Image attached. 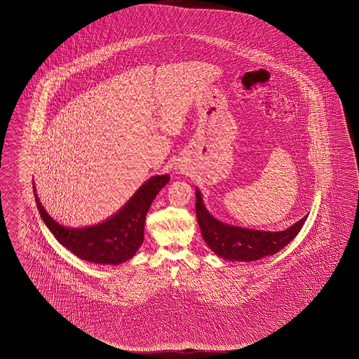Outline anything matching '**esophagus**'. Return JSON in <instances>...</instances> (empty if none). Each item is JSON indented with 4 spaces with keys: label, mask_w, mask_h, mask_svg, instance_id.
I'll return each instance as SVG.
<instances>
[{
    "label": "esophagus",
    "mask_w": 359,
    "mask_h": 359,
    "mask_svg": "<svg viewBox=\"0 0 359 359\" xmlns=\"http://www.w3.org/2000/svg\"><path fill=\"white\" fill-rule=\"evenodd\" d=\"M179 169H180V170H182V168H179Z\"/></svg>",
    "instance_id": "obj_1"
}]
</instances>
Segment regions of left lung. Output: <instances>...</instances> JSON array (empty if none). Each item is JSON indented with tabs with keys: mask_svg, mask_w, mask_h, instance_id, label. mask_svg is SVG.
Segmentation results:
<instances>
[{
	"mask_svg": "<svg viewBox=\"0 0 359 359\" xmlns=\"http://www.w3.org/2000/svg\"><path fill=\"white\" fill-rule=\"evenodd\" d=\"M196 217L203 239L220 258L230 262H254L278 253L306 223V215L283 231L247 229L219 222L206 209L199 190H195Z\"/></svg>",
	"mask_w": 359,
	"mask_h": 359,
	"instance_id": "8db88e82",
	"label": "left lung"
}]
</instances>
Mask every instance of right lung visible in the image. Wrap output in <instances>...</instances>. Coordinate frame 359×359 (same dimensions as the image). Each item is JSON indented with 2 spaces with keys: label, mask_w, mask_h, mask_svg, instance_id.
I'll return each instance as SVG.
<instances>
[{
  "label": "right lung",
  "mask_w": 359,
  "mask_h": 359,
  "mask_svg": "<svg viewBox=\"0 0 359 359\" xmlns=\"http://www.w3.org/2000/svg\"><path fill=\"white\" fill-rule=\"evenodd\" d=\"M169 180L168 174L150 177L118 212L102 223L85 228H67L53 220L40 203L35 185L34 193L43 223L61 245L90 263L118 265L133 258L142 247L147 210Z\"/></svg>",
  "instance_id": "obj_1"
}]
</instances>
